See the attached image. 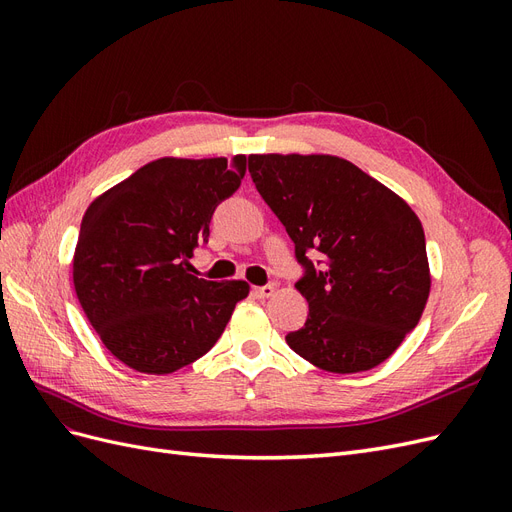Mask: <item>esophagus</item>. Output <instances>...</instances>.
<instances>
[{
	"label": "esophagus",
	"mask_w": 512,
	"mask_h": 512,
	"mask_svg": "<svg viewBox=\"0 0 512 512\" xmlns=\"http://www.w3.org/2000/svg\"><path fill=\"white\" fill-rule=\"evenodd\" d=\"M254 294L258 299H271L275 294V288L273 286H258V288H254Z\"/></svg>",
	"instance_id": "1"
}]
</instances>
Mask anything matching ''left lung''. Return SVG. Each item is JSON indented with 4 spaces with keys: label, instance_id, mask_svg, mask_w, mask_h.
<instances>
[{
    "label": "left lung",
    "instance_id": "8db88e82",
    "mask_svg": "<svg viewBox=\"0 0 512 512\" xmlns=\"http://www.w3.org/2000/svg\"><path fill=\"white\" fill-rule=\"evenodd\" d=\"M256 190L307 273L309 316L288 346L329 374L384 363L423 316L431 290L425 232L404 198L327 153H252ZM320 251L323 265L306 258Z\"/></svg>",
    "mask_w": 512,
    "mask_h": 512
}]
</instances>
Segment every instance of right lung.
Returning <instances> with one entry per match:
<instances>
[{
    "instance_id": "1",
    "label": "right lung",
    "mask_w": 512,
    "mask_h": 512,
    "mask_svg": "<svg viewBox=\"0 0 512 512\" xmlns=\"http://www.w3.org/2000/svg\"><path fill=\"white\" fill-rule=\"evenodd\" d=\"M247 158H160L91 200L72 258L74 290L115 359L166 376L207 354L250 294L243 280L192 275L211 215Z\"/></svg>"
}]
</instances>
